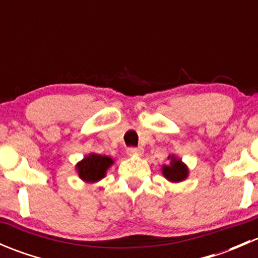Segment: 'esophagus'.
<instances>
[{"label": "esophagus", "instance_id": "1", "mask_svg": "<svg viewBox=\"0 0 258 258\" xmlns=\"http://www.w3.org/2000/svg\"><path fill=\"white\" fill-rule=\"evenodd\" d=\"M127 153L130 156H136V155H142L144 150L141 147H128L127 148Z\"/></svg>", "mask_w": 258, "mask_h": 258}]
</instances>
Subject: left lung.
<instances>
[{
	"instance_id": "left-lung-1",
	"label": "left lung",
	"mask_w": 258,
	"mask_h": 258,
	"mask_svg": "<svg viewBox=\"0 0 258 258\" xmlns=\"http://www.w3.org/2000/svg\"><path fill=\"white\" fill-rule=\"evenodd\" d=\"M168 158H171V165L163 166L162 167L163 176L172 182L183 181V179L187 177V175H188V170H187V167L181 162V160H177V158H175L173 156Z\"/></svg>"
}]
</instances>
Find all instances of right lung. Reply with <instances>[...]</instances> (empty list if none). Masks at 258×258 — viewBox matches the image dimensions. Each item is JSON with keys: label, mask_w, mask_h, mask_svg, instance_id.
<instances>
[{"label": "right lung", "mask_w": 258, "mask_h": 258, "mask_svg": "<svg viewBox=\"0 0 258 258\" xmlns=\"http://www.w3.org/2000/svg\"><path fill=\"white\" fill-rule=\"evenodd\" d=\"M113 163L108 156H101L91 153L77 163L79 176L86 182H96L105 177L107 168Z\"/></svg>", "instance_id": "add662e5"}]
</instances>
